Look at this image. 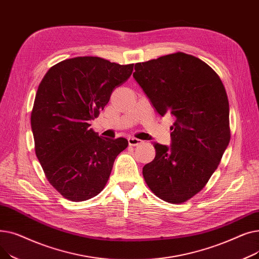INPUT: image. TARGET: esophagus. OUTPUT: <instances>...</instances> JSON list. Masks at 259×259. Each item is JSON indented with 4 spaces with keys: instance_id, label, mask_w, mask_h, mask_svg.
I'll return each mask as SVG.
<instances>
[{
    "instance_id": "obj_1",
    "label": "esophagus",
    "mask_w": 259,
    "mask_h": 259,
    "mask_svg": "<svg viewBox=\"0 0 259 259\" xmlns=\"http://www.w3.org/2000/svg\"><path fill=\"white\" fill-rule=\"evenodd\" d=\"M128 144L129 146H139L142 144V141L137 139V138H129L128 139Z\"/></svg>"
}]
</instances>
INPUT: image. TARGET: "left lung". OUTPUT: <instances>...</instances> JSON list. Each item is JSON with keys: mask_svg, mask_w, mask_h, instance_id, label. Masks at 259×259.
Returning <instances> with one entry per match:
<instances>
[{"mask_svg": "<svg viewBox=\"0 0 259 259\" xmlns=\"http://www.w3.org/2000/svg\"><path fill=\"white\" fill-rule=\"evenodd\" d=\"M134 69L155 110L175 119L171 147L153 144L156 154L143 168L145 182L160 199L186 202L207 185L229 145L225 86L208 64L184 52L137 63Z\"/></svg>", "mask_w": 259, "mask_h": 259, "instance_id": "obj_1", "label": "left lung"}]
</instances>
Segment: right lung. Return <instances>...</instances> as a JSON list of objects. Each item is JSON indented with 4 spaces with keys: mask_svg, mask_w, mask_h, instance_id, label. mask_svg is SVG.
I'll return each instance as SVG.
<instances>
[{
    "mask_svg": "<svg viewBox=\"0 0 259 259\" xmlns=\"http://www.w3.org/2000/svg\"><path fill=\"white\" fill-rule=\"evenodd\" d=\"M133 65L98 57L64 60L40 81L31 111L35 154L50 185L71 201L97 196L105 188L126 139L100 138L89 127Z\"/></svg>",
    "mask_w": 259,
    "mask_h": 259,
    "instance_id": "right-lung-1",
    "label": "right lung"
}]
</instances>
